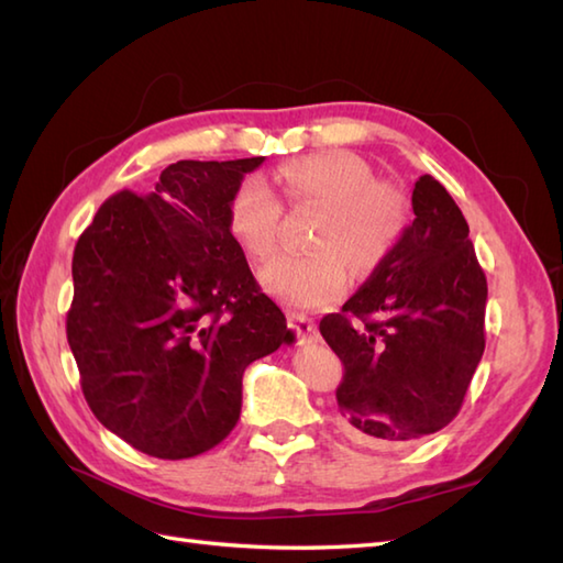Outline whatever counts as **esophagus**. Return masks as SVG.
<instances>
[{"label":"esophagus","mask_w":563,"mask_h":563,"mask_svg":"<svg viewBox=\"0 0 563 563\" xmlns=\"http://www.w3.org/2000/svg\"><path fill=\"white\" fill-rule=\"evenodd\" d=\"M288 327L295 332L297 341H317L319 339V332L312 319H307L302 314H288Z\"/></svg>","instance_id":"1"}]
</instances>
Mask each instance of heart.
Instances as JSON below:
<instances>
[{"instance_id":"heart-1","label":"heart","mask_w":563,"mask_h":563,"mask_svg":"<svg viewBox=\"0 0 563 563\" xmlns=\"http://www.w3.org/2000/svg\"><path fill=\"white\" fill-rule=\"evenodd\" d=\"M368 161L354 151L329 148L283 163L273 173L285 200L322 207L314 231L319 251L280 253L261 268V285L290 310L310 312L336 302L346 292L349 266L371 271L402 236L405 195L390 183L373 180ZM283 205L261 178L239 185L229 207L231 234L251 258H268L278 246Z\"/></svg>"}]
</instances>
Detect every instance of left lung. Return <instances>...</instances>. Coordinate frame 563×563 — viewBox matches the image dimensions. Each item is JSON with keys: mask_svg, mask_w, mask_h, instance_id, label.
I'll return each instance as SVG.
<instances>
[{"mask_svg": "<svg viewBox=\"0 0 563 563\" xmlns=\"http://www.w3.org/2000/svg\"><path fill=\"white\" fill-rule=\"evenodd\" d=\"M415 219L319 332L344 363L341 432L366 446L434 434L461 410L486 349L488 283L446 187L422 175Z\"/></svg>", "mask_w": 563, "mask_h": 563, "instance_id": "obj_1", "label": "left lung"}]
</instances>
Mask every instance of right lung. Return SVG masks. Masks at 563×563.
I'll use <instances>...</instances> for the list:
<instances>
[{"instance_id":"obj_1","label":"right lung","mask_w":563,"mask_h":563,"mask_svg":"<svg viewBox=\"0 0 563 563\" xmlns=\"http://www.w3.org/2000/svg\"><path fill=\"white\" fill-rule=\"evenodd\" d=\"M263 161L173 163L151 192L109 197L77 239L68 344L85 400L148 456L190 459L227 439L249 363L295 341L229 227Z\"/></svg>"}]
</instances>
